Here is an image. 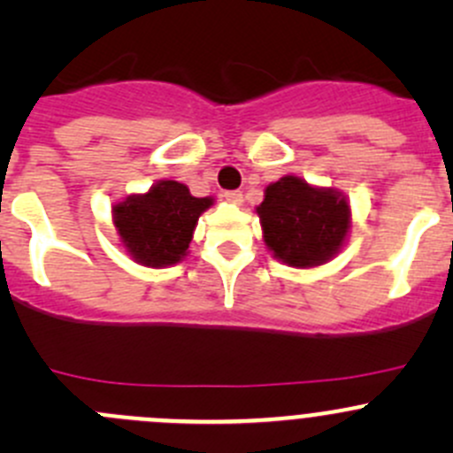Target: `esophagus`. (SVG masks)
<instances>
[{"label":"esophagus","mask_w":453,"mask_h":453,"mask_svg":"<svg viewBox=\"0 0 453 453\" xmlns=\"http://www.w3.org/2000/svg\"><path fill=\"white\" fill-rule=\"evenodd\" d=\"M223 199L234 205H241L243 203V193H239V190H227V193H223Z\"/></svg>","instance_id":"esophagus-1"}]
</instances>
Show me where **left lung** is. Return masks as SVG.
I'll list each match as a JSON object with an SVG mask.
<instances>
[{"instance_id": "1", "label": "left lung", "mask_w": 453, "mask_h": 453, "mask_svg": "<svg viewBox=\"0 0 453 453\" xmlns=\"http://www.w3.org/2000/svg\"><path fill=\"white\" fill-rule=\"evenodd\" d=\"M265 248L280 263L313 269L335 258L349 243L353 212L344 193L285 175L265 188L256 205Z\"/></svg>"}]
</instances>
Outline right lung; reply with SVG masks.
<instances>
[{
  "label": "right lung",
  "instance_id": "right-lung-1",
  "mask_svg": "<svg viewBox=\"0 0 453 453\" xmlns=\"http://www.w3.org/2000/svg\"><path fill=\"white\" fill-rule=\"evenodd\" d=\"M210 205L214 197H193L186 184L159 180L146 193L113 203L118 245L144 267L177 265L188 256L199 217Z\"/></svg>",
  "mask_w": 453,
  "mask_h": 453
}]
</instances>
